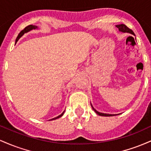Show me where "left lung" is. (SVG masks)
Masks as SVG:
<instances>
[{
	"label": "left lung",
	"mask_w": 151,
	"mask_h": 151,
	"mask_svg": "<svg viewBox=\"0 0 151 151\" xmlns=\"http://www.w3.org/2000/svg\"><path fill=\"white\" fill-rule=\"evenodd\" d=\"M116 26L117 28L119 29V30L121 31V32H128V33H131V34L133 35H135L134 32H133V30H131V29H130V28H129V27H128L126 25H124V24H121V25H116ZM91 106H92V105H91ZM92 109H93V110L94 111L98 114V115L101 116H113L118 115V114H109L100 113V112L97 111H96V109L93 108V106H92Z\"/></svg>",
	"instance_id": "left-lung-1"
}]
</instances>
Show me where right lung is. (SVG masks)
<instances>
[{"label": "right lung", "instance_id": "right-lung-1", "mask_svg": "<svg viewBox=\"0 0 151 151\" xmlns=\"http://www.w3.org/2000/svg\"><path fill=\"white\" fill-rule=\"evenodd\" d=\"M35 29H37V26H36V25H30L27 26V27H25V28H24L23 30H22L21 31V32H20V33L18 34V37H17L16 40H15V43H16L17 42H18V40L20 39V38L24 34L26 33V32H29V31L32 30H35ZM64 113H65V111H63V112H62V114H60V116H57V117L54 118V119H50V121H51V120H55V119H59V118H60V117H61V116H63Z\"/></svg>", "mask_w": 151, "mask_h": 151}]
</instances>
